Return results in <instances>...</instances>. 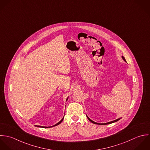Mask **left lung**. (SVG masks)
I'll use <instances>...</instances> for the list:
<instances>
[{"mask_svg":"<svg viewBox=\"0 0 150 150\" xmlns=\"http://www.w3.org/2000/svg\"><path fill=\"white\" fill-rule=\"evenodd\" d=\"M122 59L123 60H124L125 62H126V60H125V57L123 56H122ZM86 117H87V118H88V119L90 120L91 122H92L93 123H94V124H98V125H108V124H110V123H114V122H117L118 120H120L122 118H118V119H117V120H112V121H111V122H107V123H97V122H94L93 120H90V118L86 115Z\"/></svg>","mask_w":150,"mask_h":150,"instance_id":"left-lung-1","label":"left lung"}]
</instances>
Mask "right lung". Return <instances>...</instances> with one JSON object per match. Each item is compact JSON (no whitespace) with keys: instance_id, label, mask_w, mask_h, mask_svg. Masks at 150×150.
Wrapping results in <instances>:
<instances>
[{"instance_id":"1","label":"right lung","mask_w":150,"mask_h":150,"mask_svg":"<svg viewBox=\"0 0 150 150\" xmlns=\"http://www.w3.org/2000/svg\"><path fill=\"white\" fill-rule=\"evenodd\" d=\"M68 98V97L67 98V100H66V101H67ZM64 117L62 118V120H61L60 122H59L58 123H57L56 124H55L54 125H53V126H38V125H35V126H37V127H43V128H49V127H53V126H57V125H59L60 123H61L62 122V120H63V119H64Z\"/></svg>"}]
</instances>
